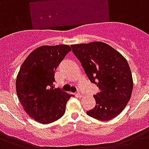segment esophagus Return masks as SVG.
<instances>
[{"label": "esophagus", "instance_id": "1", "mask_svg": "<svg viewBox=\"0 0 149 149\" xmlns=\"http://www.w3.org/2000/svg\"><path fill=\"white\" fill-rule=\"evenodd\" d=\"M76 95H77V97H83V96H84V94H83V93H82V92H80V91H77V93H76Z\"/></svg>", "mask_w": 149, "mask_h": 149}]
</instances>
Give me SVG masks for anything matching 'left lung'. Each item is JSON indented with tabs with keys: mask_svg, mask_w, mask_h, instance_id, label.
Segmentation results:
<instances>
[{
	"mask_svg": "<svg viewBox=\"0 0 149 149\" xmlns=\"http://www.w3.org/2000/svg\"><path fill=\"white\" fill-rule=\"evenodd\" d=\"M74 53L91 83L99 92L93 95L96 105L86 111L97 120H109L125 109L133 89L132 72L125 57L101 42L72 45Z\"/></svg>",
	"mask_w": 149,
	"mask_h": 149,
	"instance_id": "8db88e82",
	"label": "left lung"
}]
</instances>
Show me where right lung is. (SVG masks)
Wrapping results in <instances>:
<instances>
[{"mask_svg":"<svg viewBox=\"0 0 149 149\" xmlns=\"http://www.w3.org/2000/svg\"><path fill=\"white\" fill-rule=\"evenodd\" d=\"M71 48L67 45H44L29 54L16 79V92L22 107L34 120L49 124L63 117L73 95L55 89V72Z\"/></svg>","mask_w":149,"mask_h":149,"instance_id":"add662e5","label":"right lung"}]
</instances>
